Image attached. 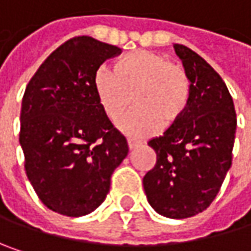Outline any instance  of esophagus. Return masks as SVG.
I'll return each instance as SVG.
<instances>
[{
    "instance_id": "esophagus-1",
    "label": "esophagus",
    "mask_w": 251,
    "mask_h": 251,
    "mask_svg": "<svg viewBox=\"0 0 251 251\" xmlns=\"http://www.w3.org/2000/svg\"><path fill=\"white\" fill-rule=\"evenodd\" d=\"M139 144H141V142H139V141H136V139H132V138H129V139H127V147H129V150L136 148Z\"/></svg>"
}]
</instances>
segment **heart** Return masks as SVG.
Wrapping results in <instances>:
<instances>
[{"instance_id": "heart-1", "label": "heart", "mask_w": 251, "mask_h": 251, "mask_svg": "<svg viewBox=\"0 0 251 251\" xmlns=\"http://www.w3.org/2000/svg\"><path fill=\"white\" fill-rule=\"evenodd\" d=\"M96 91L112 122L121 121L135 100L136 109L119 124L133 136L154 133L176 125L190 101V79L186 70L166 55L136 50L119 59L113 71L101 67L94 76Z\"/></svg>"}]
</instances>
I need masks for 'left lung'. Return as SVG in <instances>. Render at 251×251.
<instances>
[{"label": "left lung", "mask_w": 251, "mask_h": 251, "mask_svg": "<svg viewBox=\"0 0 251 251\" xmlns=\"http://www.w3.org/2000/svg\"><path fill=\"white\" fill-rule=\"evenodd\" d=\"M175 50L190 79V101L176 125L148 142L157 161L142 183L160 215L183 220L218 195L232 161L237 118L220 74L187 46L176 43Z\"/></svg>", "instance_id": "left-lung-1"}]
</instances>
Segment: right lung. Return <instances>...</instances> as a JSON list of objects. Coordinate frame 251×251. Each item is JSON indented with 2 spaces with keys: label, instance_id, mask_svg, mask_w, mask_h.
<instances>
[{
  "label": "right lung",
  "instance_id": "obj_1",
  "mask_svg": "<svg viewBox=\"0 0 251 251\" xmlns=\"http://www.w3.org/2000/svg\"><path fill=\"white\" fill-rule=\"evenodd\" d=\"M122 52L90 36L62 43L25 87L20 115L25 169L45 206L82 217L101 205L110 177L127 155L96 91L100 65Z\"/></svg>",
  "mask_w": 251,
  "mask_h": 251
}]
</instances>
